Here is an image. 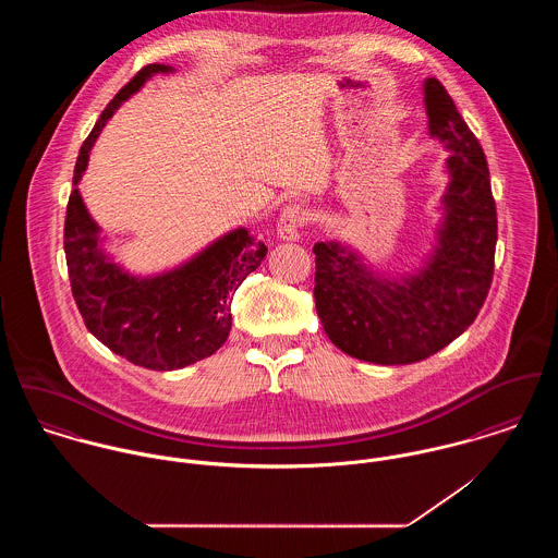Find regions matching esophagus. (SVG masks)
Masks as SVG:
<instances>
[{
  "mask_svg": "<svg viewBox=\"0 0 558 558\" xmlns=\"http://www.w3.org/2000/svg\"><path fill=\"white\" fill-rule=\"evenodd\" d=\"M310 221V213L301 204H290L283 208L277 221V236L281 240H296L301 228Z\"/></svg>",
  "mask_w": 558,
  "mask_h": 558,
  "instance_id": "34e87169",
  "label": "esophagus"
}]
</instances>
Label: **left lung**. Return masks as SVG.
<instances>
[{"label":"left lung","instance_id":"left-lung-1","mask_svg":"<svg viewBox=\"0 0 558 558\" xmlns=\"http://www.w3.org/2000/svg\"><path fill=\"white\" fill-rule=\"evenodd\" d=\"M429 135L447 150L442 221L423 268L380 277L345 244L316 242V310L328 339L345 354L378 363L423 361L477 318L494 275L496 204L477 137L438 80H425Z\"/></svg>","mask_w":558,"mask_h":558}]
</instances>
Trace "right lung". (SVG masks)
I'll return each instance as SVG.
<instances>
[{"label": "right lung", "instance_id": "1", "mask_svg": "<svg viewBox=\"0 0 558 558\" xmlns=\"http://www.w3.org/2000/svg\"><path fill=\"white\" fill-rule=\"evenodd\" d=\"M157 73H171V66H144L113 96L83 142L66 206L64 251L73 296L87 330L140 367L171 372L210 356L226 343L234 292L268 248L239 228L182 266L155 277H135L102 251L100 228L89 217L77 184L107 120Z\"/></svg>", "mask_w": 558, "mask_h": 558}]
</instances>
